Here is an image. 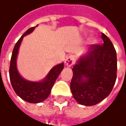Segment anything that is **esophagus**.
I'll use <instances>...</instances> for the list:
<instances>
[{
    "label": "esophagus",
    "mask_w": 126,
    "mask_h": 126,
    "mask_svg": "<svg viewBox=\"0 0 126 126\" xmlns=\"http://www.w3.org/2000/svg\"><path fill=\"white\" fill-rule=\"evenodd\" d=\"M75 63V57L73 55H68L65 60V64L68 66H71Z\"/></svg>",
    "instance_id": "1"
}]
</instances>
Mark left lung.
<instances>
[{
    "instance_id": "8db88e82",
    "label": "left lung",
    "mask_w": 126,
    "mask_h": 126,
    "mask_svg": "<svg viewBox=\"0 0 126 126\" xmlns=\"http://www.w3.org/2000/svg\"><path fill=\"white\" fill-rule=\"evenodd\" d=\"M103 44L91 45L87 55L73 68L71 90L79 104L93 106L107 97L113 88L117 70V53L110 40L101 33Z\"/></svg>"
}]
</instances>
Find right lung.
Here are the masks:
<instances>
[{
	"label": "right lung",
	"instance_id": "1",
	"mask_svg": "<svg viewBox=\"0 0 126 126\" xmlns=\"http://www.w3.org/2000/svg\"><path fill=\"white\" fill-rule=\"evenodd\" d=\"M35 27H31L25 32L14 46L9 66V78L12 87L20 97L29 103L36 104L43 101L48 97L55 81L64 68V63L54 66L48 73L45 80L39 82L27 81L19 75L16 68L18 48L24 36L32 33Z\"/></svg>",
	"mask_w": 126,
	"mask_h": 126
}]
</instances>
